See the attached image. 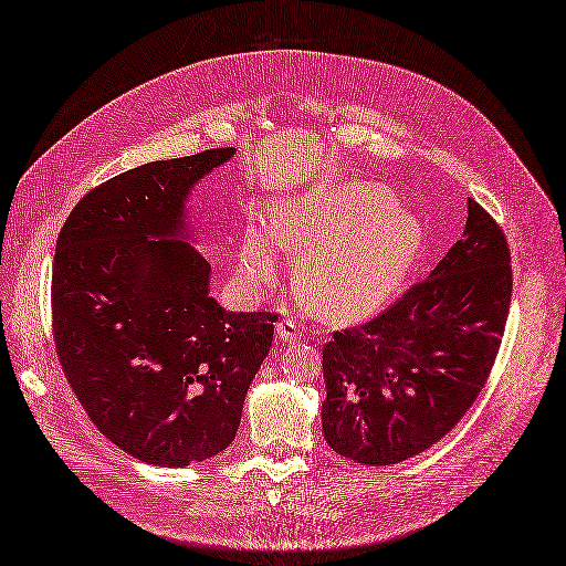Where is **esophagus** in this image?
Returning <instances> with one entry per match:
<instances>
[{"label":"esophagus","mask_w":566,"mask_h":566,"mask_svg":"<svg viewBox=\"0 0 566 566\" xmlns=\"http://www.w3.org/2000/svg\"><path fill=\"white\" fill-rule=\"evenodd\" d=\"M277 337L284 344L298 342L301 339V327L296 325V321H292V317H284V321L277 323Z\"/></svg>","instance_id":"1"}]
</instances>
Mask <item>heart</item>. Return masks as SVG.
Wrapping results in <instances>:
<instances>
[{"label": "heart", "instance_id": "obj_1", "mask_svg": "<svg viewBox=\"0 0 566 566\" xmlns=\"http://www.w3.org/2000/svg\"><path fill=\"white\" fill-rule=\"evenodd\" d=\"M426 243L421 217L399 210L387 188L356 181L277 206L270 229L245 224L239 272L245 284H265L282 251L296 258V289L315 315L356 323L401 292Z\"/></svg>", "mask_w": 566, "mask_h": 566}]
</instances>
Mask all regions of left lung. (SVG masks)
I'll return each mask as SVG.
<instances>
[{
  "label": "left lung",
  "mask_w": 566,
  "mask_h": 566,
  "mask_svg": "<svg viewBox=\"0 0 566 566\" xmlns=\"http://www.w3.org/2000/svg\"><path fill=\"white\" fill-rule=\"evenodd\" d=\"M512 303L510 249L469 200L461 239L426 282L323 349V432L337 454L389 467L426 452L481 392Z\"/></svg>",
  "instance_id": "8db88e82"
}]
</instances>
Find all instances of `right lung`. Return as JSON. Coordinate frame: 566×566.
Wrapping results in <instances>:
<instances>
[{
	"instance_id": "right-lung-1",
	"label": "right lung",
	"mask_w": 566,
	"mask_h": 566,
	"mask_svg": "<svg viewBox=\"0 0 566 566\" xmlns=\"http://www.w3.org/2000/svg\"><path fill=\"white\" fill-rule=\"evenodd\" d=\"M234 155L128 169L83 196L56 239L52 327L66 380L105 438L155 467L231 444L272 346V313L210 296L212 268L186 224L193 186Z\"/></svg>"
}]
</instances>
